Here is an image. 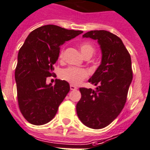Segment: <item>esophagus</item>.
<instances>
[{"label": "esophagus", "mask_w": 150, "mask_h": 150, "mask_svg": "<svg viewBox=\"0 0 150 150\" xmlns=\"http://www.w3.org/2000/svg\"><path fill=\"white\" fill-rule=\"evenodd\" d=\"M70 89H71V90H76V89H77V87H76V86H74V85H70Z\"/></svg>", "instance_id": "esophagus-1"}]
</instances>
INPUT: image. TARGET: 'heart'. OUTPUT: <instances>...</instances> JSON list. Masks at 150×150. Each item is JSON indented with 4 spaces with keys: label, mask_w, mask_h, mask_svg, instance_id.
Returning <instances> with one entry per match:
<instances>
[{
    "label": "heart",
    "mask_w": 150,
    "mask_h": 150,
    "mask_svg": "<svg viewBox=\"0 0 150 150\" xmlns=\"http://www.w3.org/2000/svg\"><path fill=\"white\" fill-rule=\"evenodd\" d=\"M80 49L83 55L86 58L92 57L96 51L94 46L90 42H88L81 43L80 45ZM63 56H64V52H61L59 55L60 58H63ZM88 75L89 74L87 70L83 68H76V67H67L61 70L60 74V76L62 80L67 81L74 85L80 83L84 79L87 77Z\"/></svg>",
    "instance_id": "heart-1"
}]
</instances>
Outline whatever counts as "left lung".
<instances>
[{
  "mask_svg": "<svg viewBox=\"0 0 150 150\" xmlns=\"http://www.w3.org/2000/svg\"><path fill=\"white\" fill-rule=\"evenodd\" d=\"M83 37L98 41L102 56L101 64L89 80L96 89L80 88L76 113L84 125L101 129L118 116L126 103L133 79L131 58L121 38L110 32L93 30Z\"/></svg>",
  "mask_w": 150,
  "mask_h": 150,
  "instance_id": "left-lung-1",
  "label": "left lung"
}]
</instances>
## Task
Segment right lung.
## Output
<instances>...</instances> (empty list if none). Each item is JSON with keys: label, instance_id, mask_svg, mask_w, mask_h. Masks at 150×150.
I'll return each instance as SVG.
<instances>
[{"label": "right lung", "instance_id": "1", "mask_svg": "<svg viewBox=\"0 0 150 150\" xmlns=\"http://www.w3.org/2000/svg\"><path fill=\"white\" fill-rule=\"evenodd\" d=\"M83 32L55 25L38 27L29 33L18 53L15 70L18 105L22 115L32 125L52 121L70 91L65 80L46 84L53 75V65L58 59L60 46Z\"/></svg>", "mask_w": 150, "mask_h": 150}]
</instances>
